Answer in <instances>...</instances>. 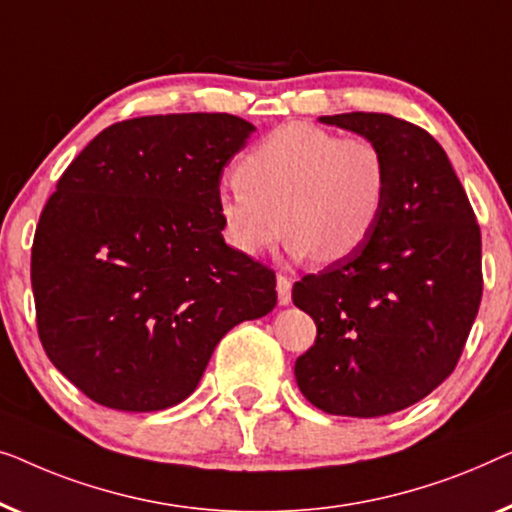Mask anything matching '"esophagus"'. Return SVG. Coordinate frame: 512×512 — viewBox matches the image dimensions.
Here are the masks:
<instances>
[{
	"label": "esophagus",
	"mask_w": 512,
	"mask_h": 512,
	"mask_svg": "<svg viewBox=\"0 0 512 512\" xmlns=\"http://www.w3.org/2000/svg\"><path fill=\"white\" fill-rule=\"evenodd\" d=\"M276 290H278V301L280 306H287L292 301V280L287 276L276 278Z\"/></svg>",
	"instance_id": "1"
}]
</instances>
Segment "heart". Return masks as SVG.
<instances>
[{"label":"heart","instance_id":"1","mask_svg":"<svg viewBox=\"0 0 512 512\" xmlns=\"http://www.w3.org/2000/svg\"><path fill=\"white\" fill-rule=\"evenodd\" d=\"M236 183L220 194L229 246L259 257L290 232L294 257L341 262L376 232L387 204V160L366 136H338L287 122L241 157Z\"/></svg>","mask_w":512,"mask_h":512}]
</instances>
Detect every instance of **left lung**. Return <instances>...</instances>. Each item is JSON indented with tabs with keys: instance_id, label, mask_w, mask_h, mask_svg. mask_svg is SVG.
I'll return each instance as SVG.
<instances>
[{
	"instance_id": "8db88e82",
	"label": "left lung",
	"mask_w": 512,
	"mask_h": 512,
	"mask_svg": "<svg viewBox=\"0 0 512 512\" xmlns=\"http://www.w3.org/2000/svg\"><path fill=\"white\" fill-rule=\"evenodd\" d=\"M387 160V204L355 255L294 283L318 338L294 364L304 397L329 415L413 406L455 371L482 297L480 227L445 150L387 113L322 115Z\"/></svg>"
}]
</instances>
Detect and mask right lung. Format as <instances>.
Returning <instances> with one entry per match:
<instances>
[{
  "label": "right lung",
  "instance_id": "obj_1",
  "mask_svg": "<svg viewBox=\"0 0 512 512\" xmlns=\"http://www.w3.org/2000/svg\"><path fill=\"white\" fill-rule=\"evenodd\" d=\"M255 127L229 113L115 122L43 206L32 290L43 350L85 397L150 413L197 390L215 345L276 306V273L229 248L220 178Z\"/></svg>",
  "mask_w": 512,
  "mask_h": 512
}]
</instances>
